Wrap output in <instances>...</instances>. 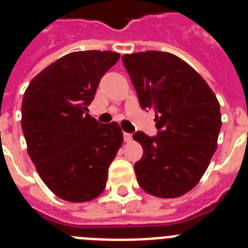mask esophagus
<instances>
[{"instance_id":"34e87169","label":"esophagus","mask_w":248,"mask_h":248,"mask_svg":"<svg viewBox=\"0 0 248 248\" xmlns=\"http://www.w3.org/2000/svg\"><path fill=\"white\" fill-rule=\"evenodd\" d=\"M131 140H133V135L129 134V133H124V141L125 143H130Z\"/></svg>"}]
</instances>
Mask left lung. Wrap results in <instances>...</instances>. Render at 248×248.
<instances>
[{
	"label": "left lung",
	"mask_w": 248,
	"mask_h": 248,
	"mask_svg": "<svg viewBox=\"0 0 248 248\" xmlns=\"http://www.w3.org/2000/svg\"><path fill=\"white\" fill-rule=\"evenodd\" d=\"M124 67L143 109L155 111L156 137L137 131L143 146L134 165L139 186L161 199L180 198L198 185L217 148L220 104L202 77L169 52L124 54Z\"/></svg>",
	"instance_id": "left-lung-1"
}]
</instances>
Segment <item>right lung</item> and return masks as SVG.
I'll return each instance as SVG.
<instances>
[{
  "label": "right lung",
  "mask_w": 248,
  "mask_h": 248,
  "mask_svg": "<svg viewBox=\"0 0 248 248\" xmlns=\"http://www.w3.org/2000/svg\"><path fill=\"white\" fill-rule=\"evenodd\" d=\"M119 58L110 50L72 52L39 72L26 89L21 124L28 155L62 200L87 202L104 191L123 131L115 122L99 124L88 105Z\"/></svg>",
  "instance_id": "1"
}]
</instances>
